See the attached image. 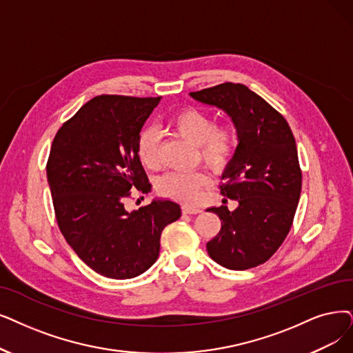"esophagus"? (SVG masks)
<instances>
[{
	"mask_svg": "<svg viewBox=\"0 0 353 353\" xmlns=\"http://www.w3.org/2000/svg\"><path fill=\"white\" fill-rule=\"evenodd\" d=\"M201 208L200 207H195V205H188V204H184L182 205V213L184 214H199L201 213Z\"/></svg>",
	"mask_w": 353,
	"mask_h": 353,
	"instance_id": "34e87169",
	"label": "esophagus"
}]
</instances>
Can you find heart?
<instances>
[{
    "label": "heart",
    "mask_w": 353,
    "mask_h": 353,
    "mask_svg": "<svg viewBox=\"0 0 353 353\" xmlns=\"http://www.w3.org/2000/svg\"><path fill=\"white\" fill-rule=\"evenodd\" d=\"M169 129L196 145L201 159L213 169H223L236 149V132L232 125H214L208 112L199 108H184L168 120ZM137 157L143 166L153 169L159 165V134L154 128H146L137 137ZM204 171H174L161 176L157 187L161 194L182 203H194L200 199L208 184Z\"/></svg>",
    "instance_id": "heart-1"
}]
</instances>
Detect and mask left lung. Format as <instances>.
I'll list each match as a JSON object with an SVG mask.
<instances>
[{
  "mask_svg": "<svg viewBox=\"0 0 353 353\" xmlns=\"http://www.w3.org/2000/svg\"><path fill=\"white\" fill-rule=\"evenodd\" d=\"M190 95L223 110L237 133L220 188L239 205L233 211L228 205L207 208L221 220L207 252L228 270H249L270 259L291 229L301 192L295 139L287 120L242 83L225 82Z\"/></svg>",
  "mask_w": 353,
  "mask_h": 353,
  "instance_id": "8db88e82",
  "label": "left lung"
}]
</instances>
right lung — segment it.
<instances>
[{
  "label": "right lung",
  "instance_id": "add662e5",
  "mask_svg": "<svg viewBox=\"0 0 353 353\" xmlns=\"http://www.w3.org/2000/svg\"><path fill=\"white\" fill-rule=\"evenodd\" d=\"M157 98L98 95L56 133L46 166L56 220L68 245L92 271L112 279L143 274L157 262L161 234L179 204L153 200L128 211L130 190L148 176L137 137Z\"/></svg>",
  "mask_w": 353,
  "mask_h": 353
}]
</instances>
